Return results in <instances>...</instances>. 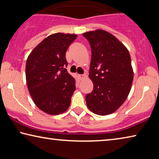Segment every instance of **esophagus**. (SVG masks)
I'll list each match as a JSON object with an SVG mask.
<instances>
[{
	"instance_id": "1",
	"label": "esophagus",
	"mask_w": 159,
	"mask_h": 159,
	"mask_svg": "<svg viewBox=\"0 0 159 159\" xmlns=\"http://www.w3.org/2000/svg\"><path fill=\"white\" fill-rule=\"evenodd\" d=\"M85 77H86V75L85 74H80V75H79V78H80V79H85Z\"/></svg>"
}]
</instances>
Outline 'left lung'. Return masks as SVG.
<instances>
[{
	"label": "left lung",
	"mask_w": 159,
	"mask_h": 159,
	"mask_svg": "<svg viewBox=\"0 0 159 159\" xmlns=\"http://www.w3.org/2000/svg\"><path fill=\"white\" fill-rule=\"evenodd\" d=\"M90 45L89 77L93 90L85 96L94 114L106 116L116 111L128 98L133 80L127 48L109 32L98 29L83 34Z\"/></svg>",
	"instance_id": "left-lung-1"
}]
</instances>
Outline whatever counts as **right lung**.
Instances as JSON below:
<instances>
[{"instance_id": "add662e5", "label": "right lung", "mask_w": 159, "mask_h": 159, "mask_svg": "<svg viewBox=\"0 0 159 159\" xmlns=\"http://www.w3.org/2000/svg\"><path fill=\"white\" fill-rule=\"evenodd\" d=\"M76 34L57 33L37 45L26 63V80L35 104L51 115L61 114L71 104L75 79L66 67V52Z\"/></svg>"}]
</instances>
